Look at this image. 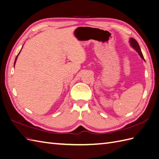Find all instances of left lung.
<instances>
[{
	"instance_id": "obj_1",
	"label": "left lung",
	"mask_w": 159,
	"mask_h": 159,
	"mask_svg": "<svg viewBox=\"0 0 159 159\" xmlns=\"http://www.w3.org/2000/svg\"><path fill=\"white\" fill-rule=\"evenodd\" d=\"M130 42L131 43V46H132V47L133 48L139 53V54L140 55V56L142 57V58H143L144 60H145V58H144L142 52H141V48H140V46H139V44H138V42H137V40H136L135 39H134V38H131V40H130Z\"/></svg>"
}]
</instances>
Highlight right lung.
Segmentation results:
<instances>
[{"label":"right lung","mask_w":159,"mask_h":159,"mask_svg":"<svg viewBox=\"0 0 159 159\" xmlns=\"http://www.w3.org/2000/svg\"><path fill=\"white\" fill-rule=\"evenodd\" d=\"M19 53H20V52H19ZM19 53H18V54H19ZM17 57H18V56H16V59H15V61H14V64H15V62H16V59H17Z\"/></svg>","instance_id":"right-lung-1"}]
</instances>
